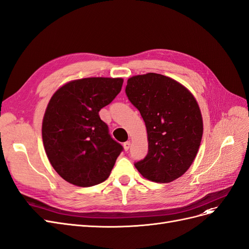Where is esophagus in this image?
I'll list each match as a JSON object with an SVG mask.
<instances>
[{
	"mask_svg": "<svg viewBox=\"0 0 249 249\" xmlns=\"http://www.w3.org/2000/svg\"><path fill=\"white\" fill-rule=\"evenodd\" d=\"M130 142L129 141H127V142H125V143L123 144V147H124V150L125 151H127V150H128V149L130 148Z\"/></svg>",
	"mask_w": 249,
	"mask_h": 249,
	"instance_id": "1",
	"label": "esophagus"
}]
</instances>
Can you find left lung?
Instances as JSON below:
<instances>
[{"instance_id": "1", "label": "left lung", "mask_w": 249, "mask_h": 249, "mask_svg": "<svg viewBox=\"0 0 249 249\" xmlns=\"http://www.w3.org/2000/svg\"><path fill=\"white\" fill-rule=\"evenodd\" d=\"M125 93L139 109L148 136L146 158L134 166L151 181L178 178L193 162L202 138L196 99L179 82L155 73L129 78Z\"/></svg>"}]
</instances>
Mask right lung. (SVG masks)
Here are the masks:
<instances>
[{
	"label": "right lung",
	"mask_w": 249,
	"mask_h": 249,
	"mask_svg": "<svg viewBox=\"0 0 249 249\" xmlns=\"http://www.w3.org/2000/svg\"><path fill=\"white\" fill-rule=\"evenodd\" d=\"M122 85V78H83L52 96L42 120V142L52 167L68 182L91 187L108 178L123 147L110 137L99 111Z\"/></svg>",
	"instance_id": "right-lung-1"
}]
</instances>
